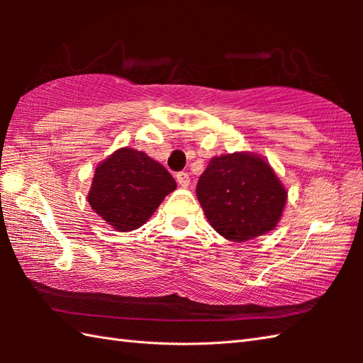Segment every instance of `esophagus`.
Masks as SVG:
<instances>
[{"mask_svg":"<svg viewBox=\"0 0 363 363\" xmlns=\"http://www.w3.org/2000/svg\"><path fill=\"white\" fill-rule=\"evenodd\" d=\"M176 181H177V184H179L181 187H189L190 176H189V173H186V172H179V173L176 174Z\"/></svg>","mask_w":363,"mask_h":363,"instance_id":"1","label":"esophagus"}]
</instances>
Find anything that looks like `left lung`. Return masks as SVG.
Wrapping results in <instances>:
<instances>
[{"label": "left lung", "instance_id": "8db88e82", "mask_svg": "<svg viewBox=\"0 0 363 363\" xmlns=\"http://www.w3.org/2000/svg\"><path fill=\"white\" fill-rule=\"evenodd\" d=\"M196 196L212 228L233 242L272 230L287 201L272 167L246 152L211 159L198 179Z\"/></svg>", "mask_w": 363, "mask_h": 363}]
</instances>
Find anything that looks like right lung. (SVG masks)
Instances as JSON below:
<instances>
[{
    "instance_id": "1",
    "label": "right lung",
    "mask_w": 363,
    "mask_h": 363,
    "mask_svg": "<svg viewBox=\"0 0 363 363\" xmlns=\"http://www.w3.org/2000/svg\"><path fill=\"white\" fill-rule=\"evenodd\" d=\"M176 189L174 177L143 151L121 148L95 169L89 203L117 230L140 228Z\"/></svg>"
}]
</instances>
